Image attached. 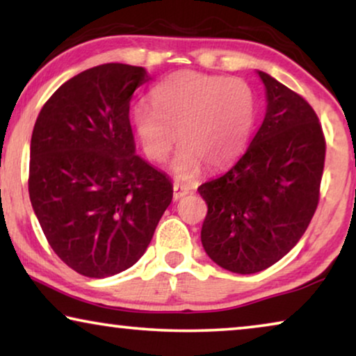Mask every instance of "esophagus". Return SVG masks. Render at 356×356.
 Segmentation results:
<instances>
[{
    "instance_id": "obj_1",
    "label": "esophagus",
    "mask_w": 356,
    "mask_h": 356,
    "mask_svg": "<svg viewBox=\"0 0 356 356\" xmlns=\"http://www.w3.org/2000/svg\"><path fill=\"white\" fill-rule=\"evenodd\" d=\"M188 193H189V189L186 186H183V184H178V183L173 184V199H175V201H178V199L184 197Z\"/></svg>"
}]
</instances>
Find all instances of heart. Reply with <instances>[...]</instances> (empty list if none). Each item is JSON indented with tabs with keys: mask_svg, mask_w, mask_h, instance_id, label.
Instances as JSON below:
<instances>
[{
	"mask_svg": "<svg viewBox=\"0 0 356 356\" xmlns=\"http://www.w3.org/2000/svg\"><path fill=\"white\" fill-rule=\"evenodd\" d=\"M152 104L139 102L133 124L144 154L163 162L175 143L183 144L173 162L179 179L196 177L202 163L222 170L240 157L254 124V95L238 77L183 71L152 90Z\"/></svg>",
	"mask_w": 356,
	"mask_h": 356,
	"instance_id": "heart-1",
	"label": "heart"
}]
</instances>
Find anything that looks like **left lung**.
<instances>
[{
    "label": "left lung",
    "mask_w": 356,
    "mask_h": 356,
    "mask_svg": "<svg viewBox=\"0 0 356 356\" xmlns=\"http://www.w3.org/2000/svg\"><path fill=\"white\" fill-rule=\"evenodd\" d=\"M267 108L240 160L197 188L207 204L201 241L209 257L235 274L280 261L303 236L319 202L325 139L303 97L257 71Z\"/></svg>",
    "instance_id": "8db88e82"
}]
</instances>
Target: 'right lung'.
Instances as JSON below:
<instances>
[{"label":"right lung","instance_id":"add662e5","mask_svg":"<svg viewBox=\"0 0 356 356\" xmlns=\"http://www.w3.org/2000/svg\"><path fill=\"white\" fill-rule=\"evenodd\" d=\"M140 66L106 63L66 81L33 126L29 196L43 235L77 274L104 279L136 264L173 197L139 155L129 123Z\"/></svg>","mask_w":356,"mask_h":356}]
</instances>
